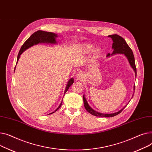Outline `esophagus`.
Listing matches in <instances>:
<instances>
[{
	"instance_id": "obj_1",
	"label": "esophagus",
	"mask_w": 152,
	"mask_h": 152,
	"mask_svg": "<svg viewBox=\"0 0 152 152\" xmlns=\"http://www.w3.org/2000/svg\"><path fill=\"white\" fill-rule=\"evenodd\" d=\"M84 78V75L82 73H79L76 75V79L77 80H83Z\"/></svg>"
}]
</instances>
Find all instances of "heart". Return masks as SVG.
I'll list each match as a JSON object with an SVG mask.
<instances>
[{"label":"heart","instance_id":"1","mask_svg":"<svg viewBox=\"0 0 152 152\" xmlns=\"http://www.w3.org/2000/svg\"><path fill=\"white\" fill-rule=\"evenodd\" d=\"M80 48H81V52L82 54L88 55L93 49V45L88 44V43H83L81 45ZM101 52L102 51L100 48H96L93 51V55L94 57H97L101 54Z\"/></svg>","mask_w":152,"mask_h":152}]
</instances>
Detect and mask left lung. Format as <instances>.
I'll return each instance as SVG.
<instances>
[{"mask_svg":"<svg viewBox=\"0 0 152 152\" xmlns=\"http://www.w3.org/2000/svg\"><path fill=\"white\" fill-rule=\"evenodd\" d=\"M108 37H110L113 40L112 48L113 50V52L112 54L108 53L107 55V57H109L110 56H113L116 54H123L128 59L131 67L132 68L134 71L135 76L136 77L137 72H136V64H135L134 56L132 50L128 46V45L126 42L125 40L117 34L108 35ZM134 90H135V86H134ZM134 93H133V94H134ZM132 97H133V95H132ZM132 97H131V99L132 98ZM83 102H84V106H85L86 110H87V112H88L89 113H91L93 115L96 116V117H114V116H116L117 115L119 114L120 113H121V111L124 109V108H125V107L126 106V105H125L123 109H121V110H120L119 111L115 112V113H102L95 111L91 107L90 105L88 104V103L86 99V98L85 97V95H83Z\"/></svg>","mask_w":152,"mask_h":152,"instance_id":"1","label":"left lung"}]
</instances>
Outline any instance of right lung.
Listing matches in <instances>:
<instances>
[{"mask_svg": "<svg viewBox=\"0 0 152 152\" xmlns=\"http://www.w3.org/2000/svg\"><path fill=\"white\" fill-rule=\"evenodd\" d=\"M58 37V35L55 33H53V32H45V31H37V32H34V34H32L31 35L30 37L28 40H27L22 45V47L19 51L18 55L16 64L18 63V60L20 58V55L26 50L28 49L29 48L32 47L34 45H37L39 43L56 44L57 41H56V39ZM74 80L73 78L69 79V80L67 83L66 87V90L64 91V94L67 92V91L69 90V87L74 83ZM62 102H61L58 107L54 112L51 113H53L57 111L60 108V107L62 105ZM51 113H50V114H51Z\"/></svg>", "mask_w": 152, "mask_h": 152, "instance_id": "right-lung-1", "label": "right lung"}]
</instances>
